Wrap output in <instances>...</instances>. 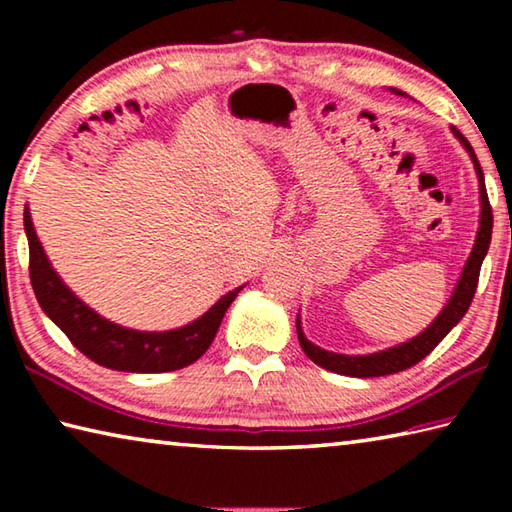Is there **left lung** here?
<instances>
[{
    "label": "left lung",
    "mask_w": 512,
    "mask_h": 512,
    "mask_svg": "<svg viewBox=\"0 0 512 512\" xmlns=\"http://www.w3.org/2000/svg\"><path fill=\"white\" fill-rule=\"evenodd\" d=\"M397 92V90H393ZM402 94V92H400ZM454 135L461 140V144L470 153V158L476 167V173H479V189H481V225H479V235H476V244L472 248L470 257H467V264L463 268L461 280L456 284L454 296L449 298L447 307L440 311V316L433 320V323L424 329L420 336H415L409 343L397 345V348L384 350V352H375V354H366V357H348V354H334L327 350H320L318 345L309 343L302 334L300 327V318H296V327H298V341L300 348L305 350L307 357L318 363L320 368H327L332 372H339V375H348V377H384V375H393V372H400L420 363L427 354L436 348V345L445 339V336L452 332V327L461 320L467 309L472 305V298L476 293V284H479V273H481V264L483 257L490 248V239H492V207L488 201V192H485V183H483V171L481 164L476 160L472 144L465 140L463 133L458 131L456 126H452Z\"/></svg>",
    "instance_id": "1"
}]
</instances>
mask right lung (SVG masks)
<instances>
[{
    "mask_svg": "<svg viewBox=\"0 0 512 512\" xmlns=\"http://www.w3.org/2000/svg\"><path fill=\"white\" fill-rule=\"evenodd\" d=\"M24 230L29 237V277L40 307L85 357L103 368L124 372H169L201 359L214 341L223 314L241 291L235 289L205 314L171 332H135L101 318L69 291L51 268L42 250L31 214L24 210Z\"/></svg>",
    "mask_w": 512,
    "mask_h": 512,
    "instance_id": "obj_1",
    "label": "right lung"
}]
</instances>
